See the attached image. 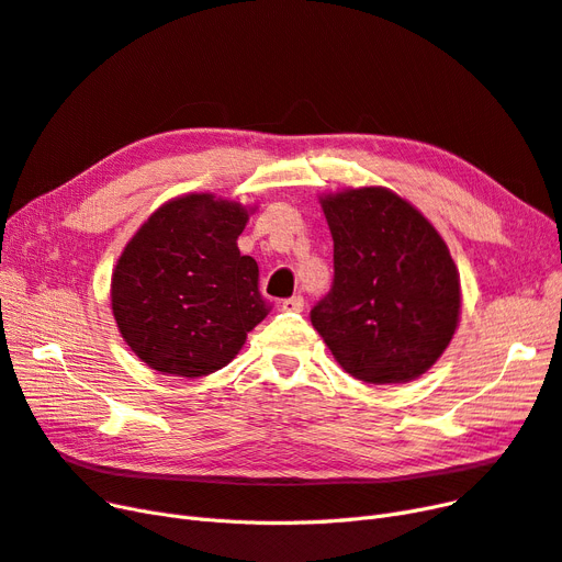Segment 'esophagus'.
Here are the masks:
<instances>
[{
    "label": "esophagus",
    "mask_w": 562,
    "mask_h": 562,
    "mask_svg": "<svg viewBox=\"0 0 562 562\" xmlns=\"http://www.w3.org/2000/svg\"><path fill=\"white\" fill-rule=\"evenodd\" d=\"M303 307H305V301H303L301 294H294L292 299L282 301V310H286V313H301Z\"/></svg>",
    "instance_id": "34e87169"
}]
</instances>
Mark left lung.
<instances>
[{
	"mask_svg": "<svg viewBox=\"0 0 562 562\" xmlns=\"http://www.w3.org/2000/svg\"><path fill=\"white\" fill-rule=\"evenodd\" d=\"M322 207L334 236V284L310 322L351 378H419L459 324L461 282L445 240L382 187L326 196Z\"/></svg>",
	"mask_w": 562,
	"mask_h": 562,
	"instance_id": "obj_1",
	"label": "left lung"
}]
</instances>
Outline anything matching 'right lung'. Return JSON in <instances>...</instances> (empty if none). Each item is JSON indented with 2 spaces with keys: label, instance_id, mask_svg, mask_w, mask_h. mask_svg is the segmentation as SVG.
<instances>
[{
  "label": "right lung",
  "instance_id": "add662e5",
  "mask_svg": "<svg viewBox=\"0 0 562 562\" xmlns=\"http://www.w3.org/2000/svg\"><path fill=\"white\" fill-rule=\"evenodd\" d=\"M245 224L238 203L187 194L164 203L124 247L113 315L140 361L164 375H211L270 313L259 266L236 245Z\"/></svg>",
  "mask_w": 562,
  "mask_h": 562
}]
</instances>
